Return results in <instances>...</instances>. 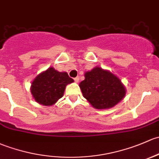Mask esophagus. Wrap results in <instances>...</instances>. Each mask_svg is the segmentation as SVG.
Returning a JSON list of instances; mask_svg holds the SVG:
<instances>
[{"label":"esophagus","mask_w":159,"mask_h":159,"mask_svg":"<svg viewBox=\"0 0 159 159\" xmlns=\"http://www.w3.org/2000/svg\"><path fill=\"white\" fill-rule=\"evenodd\" d=\"M79 79H80V78H79V77H78V76L74 78V80H75V82H78V81H79Z\"/></svg>","instance_id":"esophagus-1"}]
</instances>
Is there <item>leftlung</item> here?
<instances>
[{
  "instance_id": "left-lung-1",
  "label": "left lung",
  "mask_w": 159,
  "mask_h": 159,
  "mask_svg": "<svg viewBox=\"0 0 159 159\" xmlns=\"http://www.w3.org/2000/svg\"><path fill=\"white\" fill-rule=\"evenodd\" d=\"M79 86L83 96L97 109L113 107L124 98L126 90L117 77L97 67L84 75Z\"/></svg>"
}]
</instances>
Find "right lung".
<instances>
[{"instance_id": "obj_1", "label": "right lung", "mask_w": 159, "mask_h": 159, "mask_svg": "<svg viewBox=\"0 0 159 159\" xmlns=\"http://www.w3.org/2000/svg\"><path fill=\"white\" fill-rule=\"evenodd\" d=\"M73 81L66 72H59L51 67L33 81L32 95L37 103L51 106L63 96L66 85Z\"/></svg>"}]
</instances>
